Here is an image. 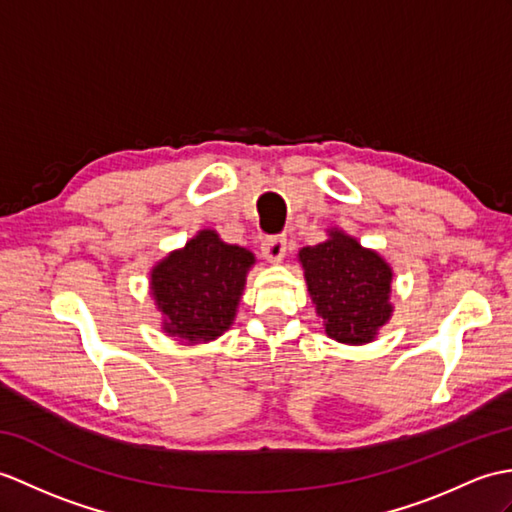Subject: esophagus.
<instances>
[{
	"label": "esophagus",
	"mask_w": 512,
	"mask_h": 512,
	"mask_svg": "<svg viewBox=\"0 0 512 512\" xmlns=\"http://www.w3.org/2000/svg\"><path fill=\"white\" fill-rule=\"evenodd\" d=\"M261 253H264L268 264H281L285 257V237H268L261 244Z\"/></svg>",
	"instance_id": "esophagus-1"
}]
</instances>
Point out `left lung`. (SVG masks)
I'll return each mask as SVG.
<instances>
[{"label": "left lung", "mask_w": 512, "mask_h": 512, "mask_svg": "<svg viewBox=\"0 0 512 512\" xmlns=\"http://www.w3.org/2000/svg\"><path fill=\"white\" fill-rule=\"evenodd\" d=\"M299 264L325 334L351 347L373 342L395 312L388 261L342 229H327L325 242L301 248Z\"/></svg>", "instance_id": "left-lung-1"}]
</instances>
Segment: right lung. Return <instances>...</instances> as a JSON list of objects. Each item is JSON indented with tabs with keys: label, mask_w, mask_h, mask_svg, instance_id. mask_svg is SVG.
<instances>
[{
	"label": "right lung",
	"mask_w": 512,
	"mask_h": 512,
	"mask_svg": "<svg viewBox=\"0 0 512 512\" xmlns=\"http://www.w3.org/2000/svg\"><path fill=\"white\" fill-rule=\"evenodd\" d=\"M255 255L202 229L183 248L150 270V294L161 312L163 334L185 344L220 338L237 316Z\"/></svg>",
	"instance_id": "1"
}]
</instances>
